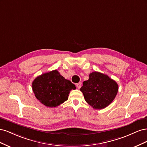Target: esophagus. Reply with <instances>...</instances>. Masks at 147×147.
<instances>
[{
	"instance_id": "obj_1",
	"label": "esophagus",
	"mask_w": 147,
	"mask_h": 147,
	"mask_svg": "<svg viewBox=\"0 0 147 147\" xmlns=\"http://www.w3.org/2000/svg\"><path fill=\"white\" fill-rule=\"evenodd\" d=\"M76 86L78 89H80L81 87V83H77L76 84Z\"/></svg>"
}]
</instances>
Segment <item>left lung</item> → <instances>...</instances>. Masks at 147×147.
Segmentation results:
<instances>
[{
  "mask_svg": "<svg viewBox=\"0 0 147 147\" xmlns=\"http://www.w3.org/2000/svg\"><path fill=\"white\" fill-rule=\"evenodd\" d=\"M84 99L94 109H102L112 103L116 97L118 85L108 75L93 72L80 88Z\"/></svg>",
  "mask_w": 147,
  "mask_h": 147,
  "instance_id": "obj_1",
  "label": "left lung"
}]
</instances>
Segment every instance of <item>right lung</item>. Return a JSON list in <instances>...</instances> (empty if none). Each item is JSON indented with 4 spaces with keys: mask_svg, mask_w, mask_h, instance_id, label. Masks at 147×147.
<instances>
[{
    "mask_svg": "<svg viewBox=\"0 0 147 147\" xmlns=\"http://www.w3.org/2000/svg\"><path fill=\"white\" fill-rule=\"evenodd\" d=\"M32 90L36 98L48 107H56L68 99L75 84L62 76L57 70L43 74L34 79Z\"/></svg>",
    "mask_w": 147,
    "mask_h": 147,
    "instance_id": "right-lung-1",
    "label": "right lung"
}]
</instances>
